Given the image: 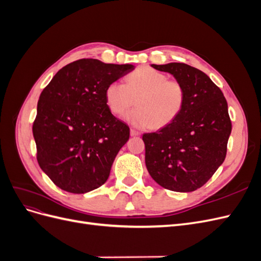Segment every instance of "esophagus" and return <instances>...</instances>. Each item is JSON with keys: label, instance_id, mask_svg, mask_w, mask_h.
Here are the masks:
<instances>
[{"label": "esophagus", "instance_id": "obj_1", "mask_svg": "<svg viewBox=\"0 0 261 261\" xmlns=\"http://www.w3.org/2000/svg\"><path fill=\"white\" fill-rule=\"evenodd\" d=\"M130 135L132 136H139L140 135V132L134 129V128H130Z\"/></svg>", "mask_w": 261, "mask_h": 261}]
</instances>
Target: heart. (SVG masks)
<instances>
[{"label":"heart","mask_w":261,"mask_h":261,"mask_svg":"<svg viewBox=\"0 0 261 261\" xmlns=\"http://www.w3.org/2000/svg\"><path fill=\"white\" fill-rule=\"evenodd\" d=\"M105 97L110 111L118 116L136 100V108L125 115V120L139 128H160L172 123L183 111L186 91L179 82L168 80L167 75L143 66L126 77L125 84H109Z\"/></svg>","instance_id":"1"}]
</instances>
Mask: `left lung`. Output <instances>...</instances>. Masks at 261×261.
<instances>
[{"mask_svg": "<svg viewBox=\"0 0 261 261\" xmlns=\"http://www.w3.org/2000/svg\"><path fill=\"white\" fill-rule=\"evenodd\" d=\"M184 86L183 111L164 127L143 135L146 167L160 186L187 193L200 188L226 155L232 124L222 91L208 75L184 63L151 64Z\"/></svg>", "mask_w": 261, "mask_h": 261, "instance_id": "obj_1", "label": "left lung"}]
</instances>
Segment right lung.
I'll return each mask as SVG.
<instances>
[{"label":"right lung","mask_w":261,"mask_h":261,"mask_svg":"<svg viewBox=\"0 0 261 261\" xmlns=\"http://www.w3.org/2000/svg\"><path fill=\"white\" fill-rule=\"evenodd\" d=\"M134 68L82 59L61 68L41 92L33 125L37 160L63 191L85 194L109 178L129 127L110 111L105 92Z\"/></svg>","instance_id":"obj_1"}]
</instances>
